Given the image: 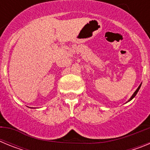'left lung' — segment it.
I'll return each instance as SVG.
<instances>
[{
  "mask_svg": "<svg viewBox=\"0 0 150 150\" xmlns=\"http://www.w3.org/2000/svg\"><path fill=\"white\" fill-rule=\"evenodd\" d=\"M140 86H141V84H140V86H138V88H137V90H136V91H134V94H133V95H132V97H131V98H130V99H129V100H128V102H129V101H130V100H132V99H133V98H134V97H135V96H136V95H137V92H138L139 89H140Z\"/></svg>",
  "mask_w": 150,
  "mask_h": 150,
  "instance_id": "obj_1",
  "label": "left lung"
}]
</instances>
